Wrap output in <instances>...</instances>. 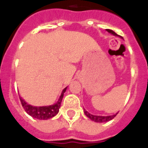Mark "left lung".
Listing matches in <instances>:
<instances>
[{"mask_svg": "<svg viewBox=\"0 0 148 148\" xmlns=\"http://www.w3.org/2000/svg\"><path fill=\"white\" fill-rule=\"evenodd\" d=\"M107 31L109 32V33L112 34L114 35L115 36H119L117 35V34L115 33L114 31H113L112 30H110V29H108ZM120 37V36H119ZM84 112L85 114V115L87 116L88 117H89L91 121L95 122H98V123H102V122H107V121H109L110 120H112L114 117L117 114H115L114 115H110V116H97V115H94V114H91L90 113H88L85 109H84Z\"/></svg>", "mask_w": 148, "mask_h": 148, "instance_id": "obj_1", "label": "left lung"}]
</instances>
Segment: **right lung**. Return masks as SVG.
<instances>
[{
  "label": "right lung",
  "instance_id": "right-lung-1",
  "mask_svg": "<svg viewBox=\"0 0 148 148\" xmlns=\"http://www.w3.org/2000/svg\"><path fill=\"white\" fill-rule=\"evenodd\" d=\"M67 88H65L63 90L62 93L60 96V98L58 99V102L53 105L50 106H44V107H34V106H31L26 103L25 101L20 97V101L22 104V107L24 108L27 114L31 115V117L37 118L39 120H47L50 119L51 117H54L58 112H59V108L60 107V103L61 101L64 97V94L66 91Z\"/></svg>",
  "mask_w": 148,
  "mask_h": 148
}]
</instances>
